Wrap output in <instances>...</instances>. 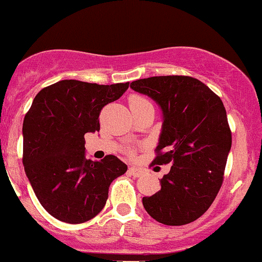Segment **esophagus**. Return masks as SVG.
<instances>
[{
  "instance_id": "esophagus-1",
  "label": "esophagus",
  "mask_w": 262,
  "mask_h": 262,
  "mask_svg": "<svg viewBox=\"0 0 262 262\" xmlns=\"http://www.w3.org/2000/svg\"><path fill=\"white\" fill-rule=\"evenodd\" d=\"M129 173L134 177H140L144 175V171L141 169H138V167H130V169H129Z\"/></svg>"
}]
</instances>
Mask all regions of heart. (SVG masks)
<instances>
[{"label": "heart", "instance_id": "b5f03b06", "mask_svg": "<svg viewBox=\"0 0 262 262\" xmlns=\"http://www.w3.org/2000/svg\"><path fill=\"white\" fill-rule=\"evenodd\" d=\"M146 104H151L148 100L140 97V96H132L129 98V106H130V110H135V108H139L143 106H146Z\"/></svg>", "mask_w": 262, "mask_h": 262}]
</instances>
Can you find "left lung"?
<instances>
[{
  "label": "left lung",
  "mask_w": 262,
  "mask_h": 262,
  "mask_svg": "<svg viewBox=\"0 0 262 262\" xmlns=\"http://www.w3.org/2000/svg\"><path fill=\"white\" fill-rule=\"evenodd\" d=\"M130 89L156 102L162 125L152 164H171L161 189L143 198L150 217L166 225L196 221L218 194L231 133L223 102L189 76H155L133 81Z\"/></svg>",
  "instance_id": "left-lung-1"
}]
</instances>
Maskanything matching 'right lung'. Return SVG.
Returning a JSON list of instances; mask_svg holds the SVG:
<instances>
[{
	"mask_svg": "<svg viewBox=\"0 0 262 262\" xmlns=\"http://www.w3.org/2000/svg\"><path fill=\"white\" fill-rule=\"evenodd\" d=\"M128 87L62 80L33 100L23 121V166L38 201L54 218L79 224L96 217L111 183L127 171L114 155L87 159L85 134L100 130L101 110Z\"/></svg>",
	"mask_w": 262,
	"mask_h": 262,
	"instance_id": "right-lung-1",
	"label": "right lung"
}]
</instances>
